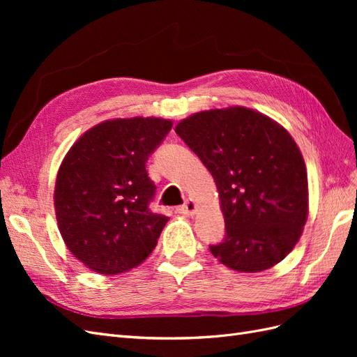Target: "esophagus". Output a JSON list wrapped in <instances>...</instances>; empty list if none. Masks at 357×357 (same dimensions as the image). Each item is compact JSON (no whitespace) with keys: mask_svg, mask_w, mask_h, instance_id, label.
<instances>
[{"mask_svg":"<svg viewBox=\"0 0 357 357\" xmlns=\"http://www.w3.org/2000/svg\"><path fill=\"white\" fill-rule=\"evenodd\" d=\"M195 211H197V204H195V201H192V199L186 201L185 204L181 205V207H178V213L185 214V215H193V214H195Z\"/></svg>","mask_w":357,"mask_h":357,"instance_id":"esophagus-1","label":"esophagus"}]
</instances>
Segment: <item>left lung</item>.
I'll return each instance as SVG.
<instances>
[{
    "instance_id": "1",
    "label": "left lung",
    "mask_w": 357,
    "mask_h": 357,
    "mask_svg": "<svg viewBox=\"0 0 357 357\" xmlns=\"http://www.w3.org/2000/svg\"><path fill=\"white\" fill-rule=\"evenodd\" d=\"M176 134L219 190L226 234L210 245L213 256L241 273L283 261L308 214L307 169L290 134L245 107L197 113L181 121Z\"/></svg>"
}]
</instances>
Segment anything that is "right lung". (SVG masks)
Segmentation results:
<instances>
[{"label": "right lung", "mask_w": 357, "mask_h": 357, "mask_svg": "<svg viewBox=\"0 0 357 357\" xmlns=\"http://www.w3.org/2000/svg\"><path fill=\"white\" fill-rule=\"evenodd\" d=\"M171 128L158 117L107 121L84 132L62 160L58 226L68 250L92 271H129L156 247L168 218L150 210L156 186L146 164Z\"/></svg>", "instance_id": "right-lung-1"}]
</instances>
